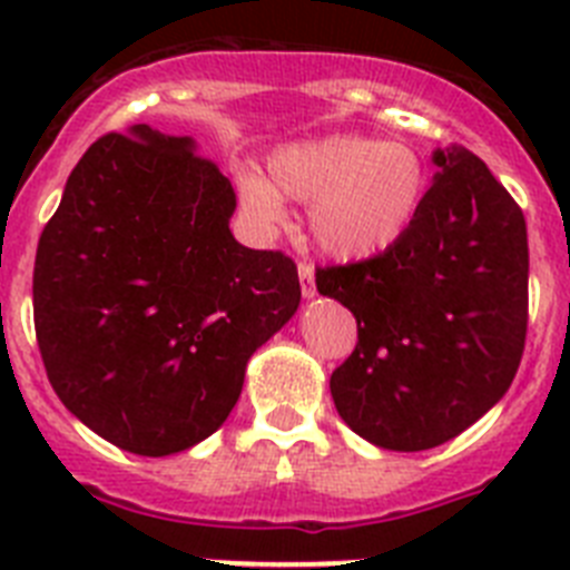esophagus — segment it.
<instances>
[{
	"mask_svg": "<svg viewBox=\"0 0 570 570\" xmlns=\"http://www.w3.org/2000/svg\"><path fill=\"white\" fill-rule=\"evenodd\" d=\"M299 285H302V296L305 299H314L316 296V282H314V265L308 262H299Z\"/></svg>",
	"mask_w": 570,
	"mask_h": 570,
	"instance_id": "esophagus-1",
	"label": "esophagus"
}]
</instances>
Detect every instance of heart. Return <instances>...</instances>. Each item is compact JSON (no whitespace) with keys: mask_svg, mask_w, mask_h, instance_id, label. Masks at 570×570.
I'll return each mask as SVG.
<instances>
[{"mask_svg":"<svg viewBox=\"0 0 570 570\" xmlns=\"http://www.w3.org/2000/svg\"><path fill=\"white\" fill-rule=\"evenodd\" d=\"M268 176L242 168V208L259 225L285 223V196L311 205L308 228L322 254L342 262L374 259L400 245L428 199V165L411 145L336 134L274 150Z\"/></svg>","mask_w":570,"mask_h":570,"instance_id":"heart-1","label":"heart"}]
</instances>
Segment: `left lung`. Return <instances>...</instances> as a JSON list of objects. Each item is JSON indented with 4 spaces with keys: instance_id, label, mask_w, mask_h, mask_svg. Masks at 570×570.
Segmentation results:
<instances>
[{
    "instance_id": "left-lung-1",
    "label": "left lung",
    "mask_w": 570,
    "mask_h": 570,
    "mask_svg": "<svg viewBox=\"0 0 570 570\" xmlns=\"http://www.w3.org/2000/svg\"><path fill=\"white\" fill-rule=\"evenodd\" d=\"M434 165L400 245L316 271V291L342 302L360 331L331 374L334 405L387 451L460 436L505 396L525 347V216L471 150H434Z\"/></svg>"
}]
</instances>
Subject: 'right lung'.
<instances>
[{
	"label": "right lung",
	"mask_w": 570,
	"mask_h": 570,
	"mask_svg": "<svg viewBox=\"0 0 570 570\" xmlns=\"http://www.w3.org/2000/svg\"><path fill=\"white\" fill-rule=\"evenodd\" d=\"M234 210L228 176L190 136L134 125L85 150L39 236L48 380L122 451L168 456L214 434L256 347L299 308L294 259L239 245Z\"/></svg>",
	"instance_id": "right-lung-1"
}]
</instances>
